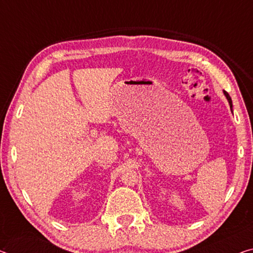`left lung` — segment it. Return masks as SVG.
Masks as SVG:
<instances>
[{
	"mask_svg": "<svg viewBox=\"0 0 253 253\" xmlns=\"http://www.w3.org/2000/svg\"><path fill=\"white\" fill-rule=\"evenodd\" d=\"M224 94H225V96H226V99H227V101H228V103H229V107H231V110L233 109V104H232V99H231V96H229V94L226 92V90H224ZM233 111V110H232Z\"/></svg>",
	"mask_w": 253,
	"mask_h": 253,
	"instance_id": "obj_1",
	"label": "left lung"
}]
</instances>
